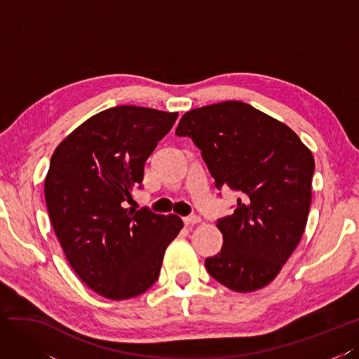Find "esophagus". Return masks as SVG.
<instances>
[{"label": "esophagus", "instance_id": "obj_1", "mask_svg": "<svg viewBox=\"0 0 359 359\" xmlns=\"http://www.w3.org/2000/svg\"><path fill=\"white\" fill-rule=\"evenodd\" d=\"M185 224L187 225H196V224H201V218L200 217H197V215H192V217H187L185 219Z\"/></svg>", "mask_w": 359, "mask_h": 359}]
</instances>
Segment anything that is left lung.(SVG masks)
<instances>
[{
	"instance_id": "8db88e82",
	"label": "left lung",
	"mask_w": 359,
	"mask_h": 359,
	"mask_svg": "<svg viewBox=\"0 0 359 359\" xmlns=\"http://www.w3.org/2000/svg\"><path fill=\"white\" fill-rule=\"evenodd\" d=\"M189 137L217 188L239 194L233 215L218 221L221 252L206 259L215 280L255 292L280 273L309 219L314 158L294 132L239 100L191 109L176 129Z\"/></svg>"
}]
</instances>
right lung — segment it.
<instances>
[{"label":"right lung","mask_w":359,"mask_h":359,"mask_svg":"<svg viewBox=\"0 0 359 359\" xmlns=\"http://www.w3.org/2000/svg\"><path fill=\"white\" fill-rule=\"evenodd\" d=\"M177 116L135 105L108 108L70 132L50 158V224L70 268L104 298L123 301L151 287L183 229L177 215L125 208Z\"/></svg>","instance_id":"obj_1"}]
</instances>
